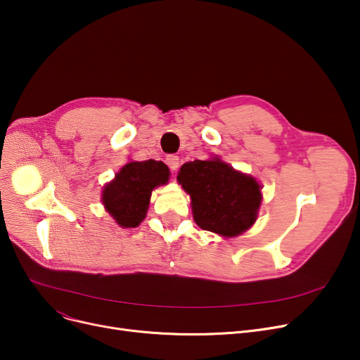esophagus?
Returning a JSON list of instances; mask_svg holds the SVG:
<instances>
[{"label":"esophagus","instance_id":"obj_1","mask_svg":"<svg viewBox=\"0 0 360 360\" xmlns=\"http://www.w3.org/2000/svg\"><path fill=\"white\" fill-rule=\"evenodd\" d=\"M166 163L170 167V170H176L179 167V158L175 155H169L166 158Z\"/></svg>","mask_w":360,"mask_h":360}]
</instances>
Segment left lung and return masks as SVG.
<instances>
[{
	"label": "left lung",
	"mask_w": 360,
	"mask_h": 360,
	"mask_svg": "<svg viewBox=\"0 0 360 360\" xmlns=\"http://www.w3.org/2000/svg\"><path fill=\"white\" fill-rule=\"evenodd\" d=\"M176 179L191 198L194 221L204 231L236 238L258 219L261 184L219 156L184 163Z\"/></svg>",
	"instance_id": "1"
}]
</instances>
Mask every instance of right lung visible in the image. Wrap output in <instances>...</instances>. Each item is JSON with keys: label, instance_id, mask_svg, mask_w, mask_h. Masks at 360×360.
I'll return each mask as SVG.
<instances>
[{"label": "right lung", "instance_id": "add662e5", "mask_svg": "<svg viewBox=\"0 0 360 360\" xmlns=\"http://www.w3.org/2000/svg\"><path fill=\"white\" fill-rule=\"evenodd\" d=\"M169 167L163 162H127L102 190V204L109 216L124 229L137 228L146 219L151 191L169 182Z\"/></svg>", "mask_w": 360, "mask_h": 360}]
</instances>
